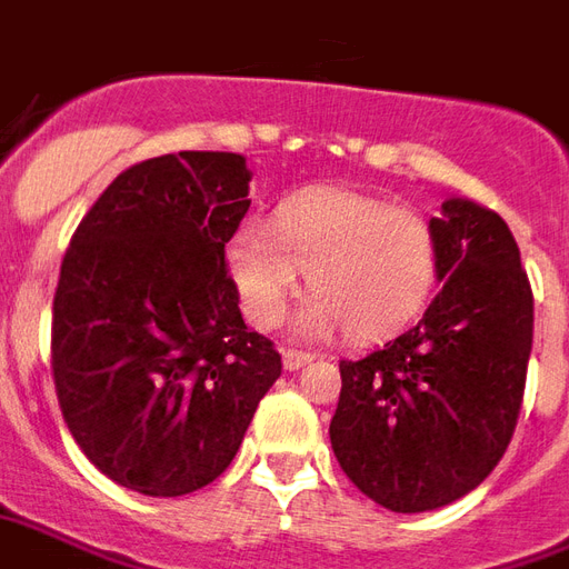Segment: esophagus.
<instances>
[{"instance_id":"esophagus-1","label":"esophagus","mask_w":569,"mask_h":569,"mask_svg":"<svg viewBox=\"0 0 569 569\" xmlns=\"http://www.w3.org/2000/svg\"><path fill=\"white\" fill-rule=\"evenodd\" d=\"M281 363H284V370H288V372H297V370H302L306 363H312V355H306V351H293V348H288V351L281 355Z\"/></svg>"}]
</instances>
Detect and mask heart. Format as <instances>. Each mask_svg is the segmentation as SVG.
<instances>
[{"instance_id": "heart-1", "label": "heart", "mask_w": 569, "mask_h": 569, "mask_svg": "<svg viewBox=\"0 0 569 569\" xmlns=\"http://www.w3.org/2000/svg\"><path fill=\"white\" fill-rule=\"evenodd\" d=\"M227 267L251 325H279L309 276L315 293L293 318L297 333L325 339L346 325L376 339L421 315L437 284L439 239L412 209L360 190L309 188L284 199L272 223H242Z\"/></svg>"}]
</instances>
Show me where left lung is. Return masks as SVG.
<instances>
[{
    "label": "left lung",
    "instance_id": "1",
    "mask_svg": "<svg viewBox=\"0 0 569 569\" xmlns=\"http://www.w3.org/2000/svg\"><path fill=\"white\" fill-rule=\"evenodd\" d=\"M439 290L425 318L342 360L330 446L391 512H427L488 479L516 430L533 346V293L497 211L451 197L430 218Z\"/></svg>",
    "mask_w": 569,
    "mask_h": 569
}]
</instances>
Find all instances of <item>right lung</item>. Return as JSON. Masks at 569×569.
Listing matches in <instances>:
<instances>
[{"instance_id": "right-lung-1", "label": "right lung", "mask_w": 569, "mask_h": 569, "mask_svg": "<svg viewBox=\"0 0 569 569\" xmlns=\"http://www.w3.org/2000/svg\"><path fill=\"white\" fill-rule=\"evenodd\" d=\"M242 153L181 151L120 172L78 223L53 297L63 418L93 467L148 497L214 482L281 376L248 330L223 244L251 206Z\"/></svg>"}]
</instances>
